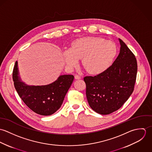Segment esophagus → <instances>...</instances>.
Returning a JSON list of instances; mask_svg holds the SVG:
<instances>
[{"label":"esophagus","mask_w":152,"mask_h":152,"mask_svg":"<svg viewBox=\"0 0 152 152\" xmlns=\"http://www.w3.org/2000/svg\"><path fill=\"white\" fill-rule=\"evenodd\" d=\"M81 78V77L80 76H79L78 75H75V79L76 80H80Z\"/></svg>","instance_id":"1"}]
</instances>
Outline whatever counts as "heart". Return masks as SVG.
Returning <instances> with one entry per match:
<instances>
[{"instance_id":"heart-1","label":"heart","mask_w":152,"mask_h":152,"mask_svg":"<svg viewBox=\"0 0 152 152\" xmlns=\"http://www.w3.org/2000/svg\"><path fill=\"white\" fill-rule=\"evenodd\" d=\"M117 54V47L112 42L95 37H83L74 40L69 49L64 51L66 66L74 67L82 58V64L88 72L101 73L108 69Z\"/></svg>"}]
</instances>
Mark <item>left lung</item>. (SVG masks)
Returning a JSON list of instances; mask_svg holds the SVG:
<instances>
[{
    "label": "left lung",
    "instance_id": "obj_1",
    "mask_svg": "<svg viewBox=\"0 0 152 152\" xmlns=\"http://www.w3.org/2000/svg\"><path fill=\"white\" fill-rule=\"evenodd\" d=\"M120 52L104 72L84 78L90 107L101 115H108L120 108L134 90L137 65L134 55L121 39Z\"/></svg>",
    "mask_w": 152,
    "mask_h": 152
}]
</instances>
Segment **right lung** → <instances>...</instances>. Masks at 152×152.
<instances>
[{
  "label": "right lung",
  "instance_id": "right-lung-1",
  "mask_svg": "<svg viewBox=\"0 0 152 152\" xmlns=\"http://www.w3.org/2000/svg\"><path fill=\"white\" fill-rule=\"evenodd\" d=\"M74 78L72 75H62L48 85L28 86L19 75L18 61L13 71L14 86L22 101L33 112L43 116L51 115L61 107Z\"/></svg>",
  "mask_w": 152,
  "mask_h": 152
}]
</instances>
